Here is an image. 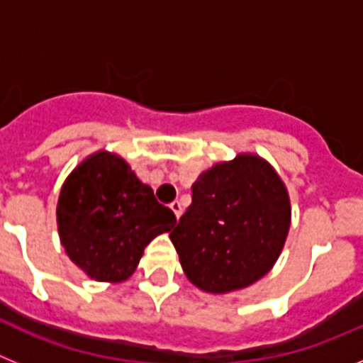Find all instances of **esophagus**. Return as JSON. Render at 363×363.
Wrapping results in <instances>:
<instances>
[{
	"label": "esophagus",
	"mask_w": 363,
	"mask_h": 363,
	"mask_svg": "<svg viewBox=\"0 0 363 363\" xmlns=\"http://www.w3.org/2000/svg\"><path fill=\"white\" fill-rule=\"evenodd\" d=\"M171 209H172V213L176 214V218H178V220L182 218V214H184V205H182V201H178V200L172 201Z\"/></svg>",
	"instance_id": "esophagus-1"
}]
</instances>
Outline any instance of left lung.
Here are the masks:
<instances>
[{
	"label": "left lung",
	"mask_w": 363,
	"mask_h": 363,
	"mask_svg": "<svg viewBox=\"0 0 363 363\" xmlns=\"http://www.w3.org/2000/svg\"><path fill=\"white\" fill-rule=\"evenodd\" d=\"M289 227L284 179L262 156L240 152L198 176L192 203L169 236L189 281L205 293L227 294L274 267Z\"/></svg>",
	"instance_id": "8db88e82"
}]
</instances>
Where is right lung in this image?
Instances as JSON below:
<instances>
[{
	"instance_id": "right-lung-1",
	"label": "right lung",
	"mask_w": 363,
	"mask_h": 363,
	"mask_svg": "<svg viewBox=\"0 0 363 363\" xmlns=\"http://www.w3.org/2000/svg\"><path fill=\"white\" fill-rule=\"evenodd\" d=\"M60 242L72 264L96 281L133 277L145 247L176 216L120 154L96 150L65 178L56 207Z\"/></svg>"
}]
</instances>
